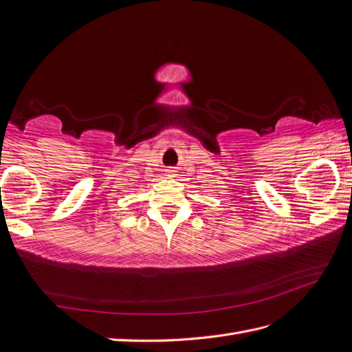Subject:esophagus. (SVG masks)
<instances>
[{"label": "esophagus", "instance_id": "obj_1", "mask_svg": "<svg viewBox=\"0 0 352 352\" xmlns=\"http://www.w3.org/2000/svg\"><path fill=\"white\" fill-rule=\"evenodd\" d=\"M173 174H174V169H168V175L173 177Z\"/></svg>", "mask_w": 352, "mask_h": 352}]
</instances>
